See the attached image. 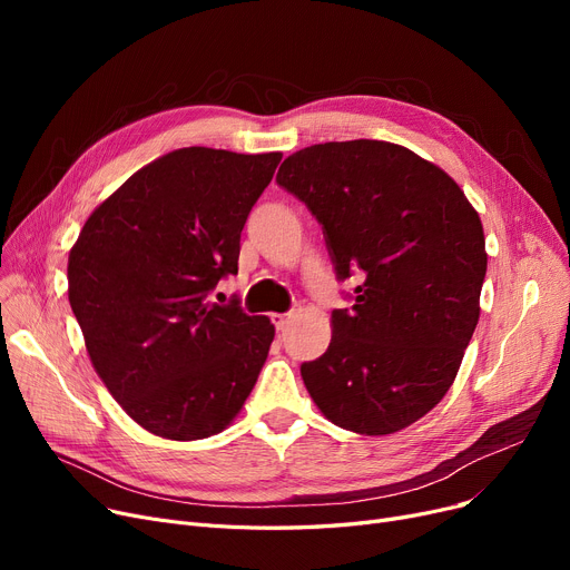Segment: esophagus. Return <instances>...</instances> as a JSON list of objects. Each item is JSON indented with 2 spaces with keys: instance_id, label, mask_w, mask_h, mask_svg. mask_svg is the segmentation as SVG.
I'll use <instances>...</instances> for the list:
<instances>
[{
  "instance_id": "34e87169",
  "label": "esophagus",
  "mask_w": 570,
  "mask_h": 570,
  "mask_svg": "<svg viewBox=\"0 0 570 570\" xmlns=\"http://www.w3.org/2000/svg\"><path fill=\"white\" fill-rule=\"evenodd\" d=\"M291 318H293V314H273V323H275L277 331H286V325L291 323Z\"/></svg>"
}]
</instances>
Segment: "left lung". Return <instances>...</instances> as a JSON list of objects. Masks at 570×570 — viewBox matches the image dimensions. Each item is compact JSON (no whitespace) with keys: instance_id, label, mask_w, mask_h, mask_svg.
<instances>
[{"instance_id":"left-lung-1","label":"left lung","mask_w":570,"mask_h":570,"mask_svg":"<svg viewBox=\"0 0 570 570\" xmlns=\"http://www.w3.org/2000/svg\"><path fill=\"white\" fill-rule=\"evenodd\" d=\"M277 183L323 228L340 279L361 273L333 340L301 367L342 430L395 434L453 385L481 318L483 224L455 179L404 145L321 142L284 159Z\"/></svg>"}]
</instances>
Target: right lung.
<instances>
[{
  "label": "right lung",
  "mask_w": 570,
  "mask_h": 570,
  "mask_svg": "<svg viewBox=\"0 0 570 570\" xmlns=\"http://www.w3.org/2000/svg\"><path fill=\"white\" fill-rule=\"evenodd\" d=\"M282 153L183 147L136 170L69 252V303L95 372L142 430L224 432L243 411L275 325L207 301L237 273L239 233Z\"/></svg>",
  "instance_id": "obj_1"
}]
</instances>
